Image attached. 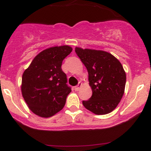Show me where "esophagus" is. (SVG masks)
<instances>
[{"instance_id":"obj_1","label":"esophagus","mask_w":151,"mask_h":151,"mask_svg":"<svg viewBox=\"0 0 151 151\" xmlns=\"http://www.w3.org/2000/svg\"><path fill=\"white\" fill-rule=\"evenodd\" d=\"M82 85H82V83L80 82V83H78V85H77V86H75V88H74V90H75L76 91H78L80 89V88L82 87Z\"/></svg>"}]
</instances>
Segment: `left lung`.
I'll return each mask as SVG.
<instances>
[{
  "instance_id": "obj_1",
  "label": "left lung",
  "mask_w": 151,
  "mask_h": 151,
  "mask_svg": "<svg viewBox=\"0 0 151 151\" xmlns=\"http://www.w3.org/2000/svg\"><path fill=\"white\" fill-rule=\"evenodd\" d=\"M86 67L92 96L83 106L96 115H105L116 108L124 93L126 76L123 66L112 54L102 50L76 47Z\"/></svg>"
}]
</instances>
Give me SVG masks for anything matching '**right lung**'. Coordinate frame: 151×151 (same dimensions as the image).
Here are the masks:
<instances>
[{"label": "right lung", "mask_w": 151, "mask_h": 151, "mask_svg": "<svg viewBox=\"0 0 151 151\" xmlns=\"http://www.w3.org/2000/svg\"><path fill=\"white\" fill-rule=\"evenodd\" d=\"M72 48L67 45L46 49L37 55L22 78V96L34 114L49 118L61 110L71 91L62 71L63 59Z\"/></svg>", "instance_id": "add662e5"}]
</instances>
